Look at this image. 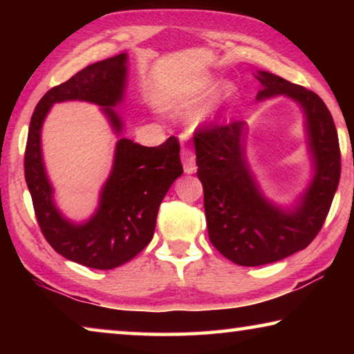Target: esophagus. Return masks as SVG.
<instances>
[{
  "label": "esophagus",
  "mask_w": 354,
  "mask_h": 354,
  "mask_svg": "<svg viewBox=\"0 0 354 354\" xmlns=\"http://www.w3.org/2000/svg\"><path fill=\"white\" fill-rule=\"evenodd\" d=\"M181 160H183V165H184V171L190 175V173H194L196 170V162H195V154L192 151L190 148L187 147H183V151H181Z\"/></svg>",
  "instance_id": "esophagus-1"
}]
</instances>
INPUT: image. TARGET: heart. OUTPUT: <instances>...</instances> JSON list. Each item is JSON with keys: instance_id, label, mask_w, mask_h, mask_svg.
<instances>
[{"instance_id": "1", "label": "heart", "mask_w": 354, "mask_h": 354, "mask_svg": "<svg viewBox=\"0 0 354 354\" xmlns=\"http://www.w3.org/2000/svg\"><path fill=\"white\" fill-rule=\"evenodd\" d=\"M212 118H214V112L207 109V111L196 113V115L194 117V123L196 124V127H205V124L212 122Z\"/></svg>"}]
</instances>
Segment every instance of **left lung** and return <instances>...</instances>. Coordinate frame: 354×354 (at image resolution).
<instances>
[{"label":"left lung","instance_id":"1","mask_svg":"<svg viewBox=\"0 0 354 354\" xmlns=\"http://www.w3.org/2000/svg\"><path fill=\"white\" fill-rule=\"evenodd\" d=\"M254 76L262 86L257 101L284 95L301 107L313 178L293 205L283 207L262 194L250 169L247 122L195 134L209 239L226 259L245 267L277 262L306 248L325 223L340 179L337 131L319 95L268 71Z\"/></svg>","mask_w":354,"mask_h":354}]
</instances>
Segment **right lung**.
<instances>
[{
	"instance_id": "obj_1",
	"label": "right lung",
	"mask_w": 354,
	"mask_h": 354,
	"mask_svg": "<svg viewBox=\"0 0 354 354\" xmlns=\"http://www.w3.org/2000/svg\"><path fill=\"white\" fill-rule=\"evenodd\" d=\"M127 81V53L87 65L48 91L29 123L25 178L40 230L65 259L98 270L123 266L151 242L160 203L183 175L176 137H169L159 147H143L122 137L123 122L113 107L123 101ZM76 99L100 105L119 136L113 170L102 188L97 211L81 224L58 211L41 154V127L50 106Z\"/></svg>"
}]
</instances>
